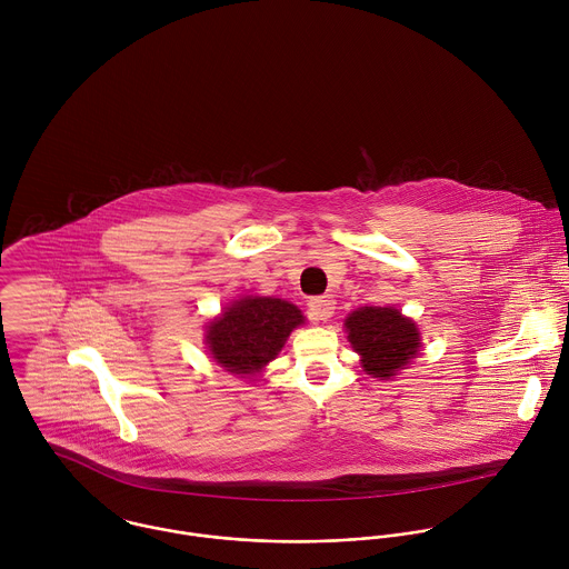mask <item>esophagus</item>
Returning a JSON list of instances; mask_svg holds the SVG:
<instances>
[{
    "instance_id": "obj_1",
    "label": "esophagus",
    "mask_w": 569,
    "mask_h": 569,
    "mask_svg": "<svg viewBox=\"0 0 569 569\" xmlns=\"http://www.w3.org/2000/svg\"><path fill=\"white\" fill-rule=\"evenodd\" d=\"M309 316L316 322H326L335 313V300L330 296H318L309 300Z\"/></svg>"
}]
</instances>
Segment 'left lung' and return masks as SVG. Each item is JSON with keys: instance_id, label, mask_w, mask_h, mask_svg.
I'll list each match as a JSON object with an SVG mask.
<instances>
[{"instance_id": "obj_1", "label": "left lung", "mask_w": 569, "mask_h": 569, "mask_svg": "<svg viewBox=\"0 0 569 569\" xmlns=\"http://www.w3.org/2000/svg\"><path fill=\"white\" fill-rule=\"evenodd\" d=\"M348 341L368 375L390 379L418 355V328L397 309L361 307L346 320Z\"/></svg>"}]
</instances>
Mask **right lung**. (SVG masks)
<instances>
[{"instance_id": "1", "label": "right lung", "mask_w": 569, "mask_h": 569, "mask_svg": "<svg viewBox=\"0 0 569 569\" xmlns=\"http://www.w3.org/2000/svg\"><path fill=\"white\" fill-rule=\"evenodd\" d=\"M305 322L298 307L278 298H243L208 326V348L232 375H253L282 350L289 332Z\"/></svg>"}]
</instances>
